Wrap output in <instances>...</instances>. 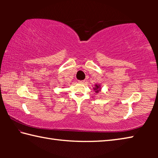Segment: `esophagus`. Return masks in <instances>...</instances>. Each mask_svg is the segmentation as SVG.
Masks as SVG:
<instances>
[{"instance_id": "obj_1", "label": "esophagus", "mask_w": 158, "mask_h": 158, "mask_svg": "<svg viewBox=\"0 0 158 158\" xmlns=\"http://www.w3.org/2000/svg\"><path fill=\"white\" fill-rule=\"evenodd\" d=\"M79 83H80V84H84V83L85 82L84 80H79V81H78Z\"/></svg>"}]
</instances>
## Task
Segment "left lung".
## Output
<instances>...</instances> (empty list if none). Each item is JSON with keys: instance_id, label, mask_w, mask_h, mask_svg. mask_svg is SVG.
<instances>
[{"instance_id": "obj_1", "label": "left lung", "mask_w": 158, "mask_h": 158, "mask_svg": "<svg viewBox=\"0 0 158 158\" xmlns=\"http://www.w3.org/2000/svg\"><path fill=\"white\" fill-rule=\"evenodd\" d=\"M93 89H94V90H95V91L96 93H98V92L100 90V85L96 84V85H95V87L93 88Z\"/></svg>"}]
</instances>
